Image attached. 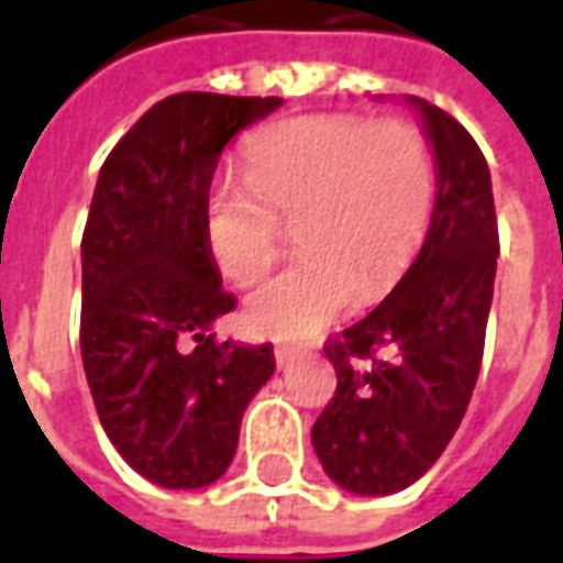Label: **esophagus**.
<instances>
[{"label":"esophagus","mask_w":563,"mask_h":563,"mask_svg":"<svg viewBox=\"0 0 563 563\" xmlns=\"http://www.w3.org/2000/svg\"><path fill=\"white\" fill-rule=\"evenodd\" d=\"M295 355H298V346H289V343H283V346H274V362H277V367L289 365Z\"/></svg>","instance_id":"esophagus-1"}]
</instances>
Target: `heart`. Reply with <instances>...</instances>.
I'll use <instances>...</instances> for the list:
<instances>
[{
  "instance_id": "b5f03b06",
  "label": "heart",
  "mask_w": 563,
  "mask_h": 563,
  "mask_svg": "<svg viewBox=\"0 0 563 563\" xmlns=\"http://www.w3.org/2000/svg\"><path fill=\"white\" fill-rule=\"evenodd\" d=\"M244 184L213 189L205 241L234 286L256 283L292 225L301 256L246 298V325L307 338L350 301L389 295L434 213V153L422 129L358 114H301L246 141Z\"/></svg>"
}]
</instances>
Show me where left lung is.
<instances>
[{
	"label": "left lung",
	"instance_id": "8db88e82",
	"mask_svg": "<svg viewBox=\"0 0 563 563\" xmlns=\"http://www.w3.org/2000/svg\"><path fill=\"white\" fill-rule=\"evenodd\" d=\"M437 153L434 220L401 283L362 322L325 341L338 374L313 422V449L355 495L413 485L471 404L497 268L492 174L455 117L413 99Z\"/></svg>",
	"mask_w": 563,
	"mask_h": 563
}]
</instances>
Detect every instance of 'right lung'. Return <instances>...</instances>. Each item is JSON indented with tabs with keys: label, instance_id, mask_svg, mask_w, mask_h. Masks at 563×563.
Segmentation results:
<instances>
[{
	"label": "right lung",
	"instance_id": "obj_1",
	"mask_svg": "<svg viewBox=\"0 0 563 563\" xmlns=\"http://www.w3.org/2000/svg\"><path fill=\"white\" fill-rule=\"evenodd\" d=\"M277 96L177 92L108 153L84 225L80 355L104 434L165 488H201L232 464L246 404L274 374L268 343L208 334L234 310L205 205L222 147Z\"/></svg>",
	"mask_w": 563,
	"mask_h": 563
}]
</instances>
